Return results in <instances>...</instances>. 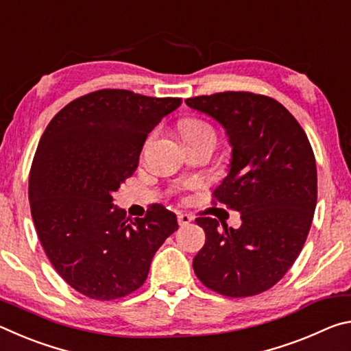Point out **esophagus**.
Wrapping results in <instances>:
<instances>
[{"instance_id":"34e87169","label":"esophagus","mask_w":351,"mask_h":351,"mask_svg":"<svg viewBox=\"0 0 351 351\" xmlns=\"http://www.w3.org/2000/svg\"><path fill=\"white\" fill-rule=\"evenodd\" d=\"M192 219L193 217L189 215V213H180V215H178V223H180V226H186L192 221Z\"/></svg>"}]
</instances>
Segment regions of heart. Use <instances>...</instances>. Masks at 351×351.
Here are the masks:
<instances>
[{"label": "heart", "instance_id": "1", "mask_svg": "<svg viewBox=\"0 0 351 351\" xmlns=\"http://www.w3.org/2000/svg\"><path fill=\"white\" fill-rule=\"evenodd\" d=\"M180 130L182 138L186 141H192V139H198L201 136H215V132L213 128L209 125V123L204 121H199V119H184V121L180 122Z\"/></svg>", "mask_w": 351, "mask_h": 351}]
</instances>
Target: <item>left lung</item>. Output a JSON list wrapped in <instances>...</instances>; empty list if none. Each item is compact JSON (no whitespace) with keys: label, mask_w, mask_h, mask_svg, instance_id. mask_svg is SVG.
Returning a JSON list of instances; mask_svg holds the SVG:
<instances>
[{"label":"left lung","mask_w":351,"mask_h":351,"mask_svg":"<svg viewBox=\"0 0 351 351\" xmlns=\"http://www.w3.org/2000/svg\"><path fill=\"white\" fill-rule=\"evenodd\" d=\"M224 127L232 145L229 175L213 204L240 212L239 229L195 221L206 243L193 258L199 282L226 297H249L282 280L299 257L317 203L316 158L304 128L276 99L224 91L186 100Z\"/></svg>","instance_id":"8db88e82"}]
</instances>
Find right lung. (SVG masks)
Instances as JSON below:
<instances>
[{"label":"right lung","instance_id":"right-lung-1","mask_svg":"<svg viewBox=\"0 0 351 351\" xmlns=\"http://www.w3.org/2000/svg\"><path fill=\"white\" fill-rule=\"evenodd\" d=\"M181 104L99 90L69 102L46 127L29 175V203L47 258L77 293L94 300L134 293L178 229L162 204L130 219L112 195L138 169L148 133Z\"/></svg>","mask_w":351,"mask_h":351}]
</instances>
